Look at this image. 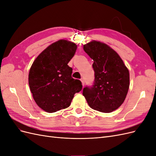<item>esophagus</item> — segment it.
I'll return each mask as SVG.
<instances>
[{
	"label": "esophagus",
	"mask_w": 156,
	"mask_h": 156,
	"mask_svg": "<svg viewBox=\"0 0 156 156\" xmlns=\"http://www.w3.org/2000/svg\"><path fill=\"white\" fill-rule=\"evenodd\" d=\"M81 83H82L83 87H84V80H83V79H81Z\"/></svg>",
	"instance_id": "34e87169"
}]
</instances>
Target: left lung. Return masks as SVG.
Instances as JSON below:
<instances>
[{
  "label": "left lung",
  "instance_id": "8db88e82",
  "mask_svg": "<svg viewBox=\"0 0 156 156\" xmlns=\"http://www.w3.org/2000/svg\"><path fill=\"white\" fill-rule=\"evenodd\" d=\"M84 51L94 63L95 79L92 87L83 94L93 109L108 113L124 103L129 87V72L116 52L108 45L92 40L84 45Z\"/></svg>",
  "mask_w": 156,
  "mask_h": 156
}]
</instances>
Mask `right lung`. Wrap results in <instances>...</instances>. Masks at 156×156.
<instances>
[{"mask_svg":"<svg viewBox=\"0 0 156 156\" xmlns=\"http://www.w3.org/2000/svg\"><path fill=\"white\" fill-rule=\"evenodd\" d=\"M77 46L60 40L51 44L37 56L29 73V84L37 106L48 112L68 107L74 94L82 90L81 82L72 77L68 65Z\"/></svg>","mask_w":156,"mask_h":156,"instance_id":"right-lung-1","label":"right lung"}]
</instances>
